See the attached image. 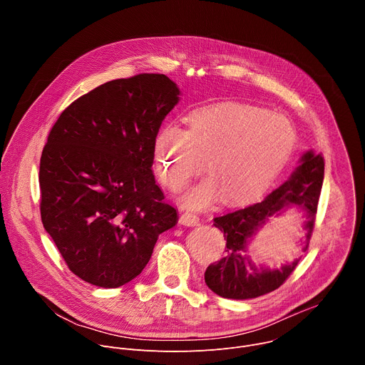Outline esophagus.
I'll return each mask as SVG.
<instances>
[{"instance_id": "obj_1", "label": "esophagus", "mask_w": 365, "mask_h": 365, "mask_svg": "<svg viewBox=\"0 0 365 365\" xmlns=\"http://www.w3.org/2000/svg\"><path fill=\"white\" fill-rule=\"evenodd\" d=\"M180 222L182 225H187V227H195L200 224V217L192 214V212H184L181 217H180Z\"/></svg>"}]
</instances>
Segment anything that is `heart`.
<instances>
[{
	"mask_svg": "<svg viewBox=\"0 0 365 365\" xmlns=\"http://www.w3.org/2000/svg\"><path fill=\"white\" fill-rule=\"evenodd\" d=\"M295 144L292 125L281 115L247 104L224 103L194 111L188 130L170 125L155 141V168L171 191L184 190L205 167L211 177L182 198L204 208L222 194L244 202L261 194L279 173Z\"/></svg>",
	"mask_w": 365,
	"mask_h": 365,
	"instance_id": "obj_1",
	"label": "heart"
}]
</instances>
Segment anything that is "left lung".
I'll use <instances>...</instances> for the list:
<instances>
[{
  "label": "left lung",
  "instance_id": "left-lung-1",
  "mask_svg": "<svg viewBox=\"0 0 365 365\" xmlns=\"http://www.w3.org/2000/svg\"><path fill=\"white\" fill-rule=\"evenodd\" d=\"M324 180V157L308 151L291 178L265 200L245 208L214 218V225L224 232L227 248L222 258L208 265L205 282L211 291L224 298L248 299L268 294L281 287L295 269L298 259L281 269H257L245 257L248 240L269 217L295 205L304 211V247L307 251L317 217V207Z\"/></svg>",
  "mask_w": 365,
  "mask_h": 365
}]
</instances>
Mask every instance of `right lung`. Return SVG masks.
Segmentation results:
<instances>
[{"label": "right lung", "instance_id": "add662e5", "mask_svg": "<svg viewBox=\"0 0 365 365\" xmlns=\"http://www.w3.org/2000/svg\"><path fill=\"white\" fill-rule=\"evenodd\" d=\"M180 90L164 74L108 81L70 104L40 161V211L67 267L117 288L135 278L177 210L155 184V138Z\"/></svg>", "mask_w": 365, "mask_h": 365}]
</instances>
